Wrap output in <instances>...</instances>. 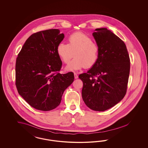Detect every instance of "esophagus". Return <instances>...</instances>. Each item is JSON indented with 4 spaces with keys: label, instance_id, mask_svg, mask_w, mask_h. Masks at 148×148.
I'll return each instance as SVG.
<instances>
[{
    "label": "esophagus",
    "instance_id": "34e87169",
    "mask_svg": "<svg viewBox=\"0 0 148 148\" xmlns=\"http://www.w3.org/2000/svg\"><path fill=\"white\" fill-rule=\"evenodd\" d=\"M74 77H75V79H77L78 78V75L75 73H74Z\"/></svg>",
    "mask_w": 148,
    "mask_h": 148
}]
</instances>
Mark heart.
Segmentation results:
<instances>
[{
	"label": "heart",
	"instance_id": "heart-1",
	"mask_svg": "<svg viewBox=\"0 0 148 148\" xmlns=\"http://www.w3.org/2000/svg\"><path fill=\"white\" fill-rule=\"evenodd\" d=\"M57 54L61 61L68 64L66 69L69 71L80 70L83 67L91 68L98 58L99 48L89 36L81 32H75L68 37V43L60 42L56 48Z\"/></svg>",
	"mask_w": 148,
	"mask_h": 148
}]
</instances>
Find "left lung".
Wrapping results in <instances>:
<instances>
[{
    "label": "left lung",
    "instance_id": "obj_1",
    "mask_svg": "<svg viewBox=\"0 0 148 148\" xmlns=\"http://www.w3.org/2000/svg\"><path fill=\"white\" fill-rule=\"evenodd\" d=\"M93 36L99 48L97 62L79 75L82 99L96 111L112 108L125 97L130 74L129 55L124 42L106 28L96 29Z\"/></svg>",
    "mask_w": 148,
    "mask_h": 148
}]
</instances>
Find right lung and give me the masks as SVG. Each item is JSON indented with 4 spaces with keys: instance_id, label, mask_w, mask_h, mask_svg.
<instances>
[{
    "instance_id": "right-lung-1",
    "label": "right lung",
    "mask_w": 148,
    "mask_h": 148,
    "mask_svg": "<svg viewBox=\"0 0 148 148\" xmlns=\"http://www.w3.org/2000/svg\"><path fill=\"white\" fill-rule=\"evenodd\" d=\"M63 38L58 29L37 32L27 39L16 58L18 93L37 110L47 111L58 107L64 91L74 81L73 72L59 73L62 63L56 48Z\"/></svg>"
}]
</instances>
